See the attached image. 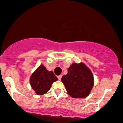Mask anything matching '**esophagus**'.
Wrapping results in <instances>:
<instances>
[{"mask_svg": "<svg viewBox=\"0 0 123 123\" xmlns=\"http://www.w3.org/2000/svg\"><path fill=\"white\" fill-rule=\"evenodd\" d=\"M57 77H58V80H60L61 79V78H62V75H58V76H57Z\"/></svg>", "mask_w": 123, "mask_h": 123, "instance_id": "esophagus-1", "label": "esophagus"}]
</instances>
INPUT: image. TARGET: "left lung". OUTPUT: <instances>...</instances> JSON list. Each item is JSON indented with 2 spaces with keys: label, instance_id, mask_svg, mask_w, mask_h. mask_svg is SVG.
<instances>
[{
  "label": "left lung",
  "instance_id": "1",
  "mask_svg": "<svg viewBox=\"0 0 123 123\" xmlns=\"http://www.w3.org/2000/svg\"><path fill=\"white\" fill-rule=\"evenodd\" d=\"M68 95L74 98H85L93 86V77L84 64H72L61 79Z\"/></svg>",
  "mask_w": 123,
  "mask_h": 123
}]
</instances>
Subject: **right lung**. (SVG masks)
<instances>
[{
  "label": "right lung",
  "mask_w": 123,
  "mask_h": 123,
  "mask_svg": "<svg viewBox=\"0 0 123 123\" xmlns=\"http://www.w3.org/2000/svg\"><path fill=\"white\" fill-rule=\"evenodd\" d=\"M58 80L52 71H48L43 65H40L32 74L30 83L38 95L46 93L51 87L54 81Z\"/></svg>",
  "instance_id": "1"
}]
</instances>
